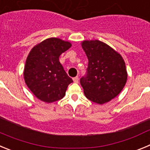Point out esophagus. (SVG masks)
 Returning <instances> with one entry per match:
<instances>
[{"label":"esophagus","instance_id":"obj_1","mask_svg":"<svg viewBox=\"0 0 150 150\" xmlns=\"http://www.w3.org/2000/svg\"><path fill=\"white\" fill-rule=\"evenodd\" d=\"M73 80H74V82L75 83H78V82H79V78L77 76H76V77L73 78Z\"/></svg>","mask_w":150,"mask_h":150}]
</instances>
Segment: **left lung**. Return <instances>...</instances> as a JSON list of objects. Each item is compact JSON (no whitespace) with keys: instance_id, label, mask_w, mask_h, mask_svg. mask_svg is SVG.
I'll list each match as a JSON object with an SVG mask.
<instances>
[{"instance_id":"obj_1","label":"left lung","mask_w":150,"mask_h":150,"mask_svg":"<svg viewBox=\"0 0 150 150\" xmlns=\"http://www.w3.org/2000/svg\"><path fill=\"white\" fill-rule=\"evenodd\" d=\"M81 45L88 60L86 76L80 79L85 95L98 104L110 101L126 83L128 73L124 59L102 41L84 40Z\"/></svg>"}]
</instances>
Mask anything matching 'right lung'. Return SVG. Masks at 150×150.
Instances as JSON below:
<instances>
[{
    "mask_svg": "<svg viewBox=\"0 0 150 150\" xmlns=\"http://www.w3.org/2000/svg\"><path fill=\"white\" fill-rule=\"evenodd\" d=\"M71 46L69 41L50 38L34 46L29 52L24 67V79L39 100L52 103L65 95L73 80L64 70L59 56Z\"/></svg>",
    "mask_w": 150,
    "mask_h": 150,
    "instance_id": "obj_1",
    "label": "right lung"
}]
</instances>
